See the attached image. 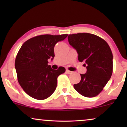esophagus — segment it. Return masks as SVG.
<instances>
[{
    "instance_id": "obj_1",
    "label": "esophagus",
    "mask_w": 127,
    "mask_h": 127,
    "mask_svg": "<svg viewBox=\"0 0 127 127\" xmlns=\"http://www.w3.org/2000/svg\"><path fill=\"white\" fill-rule=\"evenodd\" d=\"M66 72L67 73V74H72V73H73V72H72V71H70V70H69L68 69H67L66 70Z\"/></svg>"
}]
</instances>
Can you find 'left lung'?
I'll list each match as a JSON object with an SVG mask.
<instances>
[{"label":"left lung","mask_w":127,"mask_h":127,"mask_svg":"<svg viewBox=\"0 0 127 127\" xmlns=\"http://www.w3.org/2000/svg\"><path fill=\"white\" fill-rule=\"evenodd\" d=\"M68 41L75 48L80 62H84L85 74L74 88L83 96H96L103 89L113 73V54L105 40L88 33L69 34Z\"/></svg>","instance_id":"8db88e82"}]
</instances>
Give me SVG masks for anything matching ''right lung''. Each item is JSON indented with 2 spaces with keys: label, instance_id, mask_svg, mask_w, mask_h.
Returning a JSON list of instances; mask_svg holds the SVG:
<instances>
[{
  "label": "right lung",
  "instance_id": "1",
  "mask_svg": "<svg viewBox=\"0 0 127 127\" xmlns=\"http://www.w3.org/2000/svg\"><path fill=\"white\" fill-rule=\"evenodd\" d=\"M67 34H42L26 41L20 48L15 61L19 84L33 98L43 100L53 94L57 88V78L65 73V67L54 70L48 65V60L54 55V46Z\"/></svg>",
  "mask_w": 127,
  "mask_h": 127
}]
</instances>
